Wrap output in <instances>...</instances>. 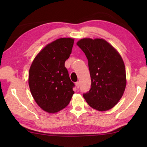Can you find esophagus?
<instances>
[{
    "instance_id": "1",
    "label": "esophagus",
    "mask_w": 147,
    "mask_h": 147,
    "mask_svg": "<svg viewBox=\"0 0 147 147\" xmlns=\"http://www.w3.org/2000/svg\"><path fill=\"white\" fill-rule=\"evenodd\" d=\"M76 88H80V82H76Z\"/></svg>"
}]
</instances>
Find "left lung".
<instances>
[{
    "instance_id": "obj_1",
    "label": "left lung",
    "mask_w": 147,
    "mask_h": 147,
    "mask_svg": "<svg viewBox=\"0 0 147 147\" xmlns=\"http://www.w3.org/2000/svg\"><path fill=\"white\" fill-rule=\"evenodd\" d=\"M77 45L88 59L92 82L91 88L83 93V97L96 110H109L117 104L125 90L126 69L123 59L104 39L83 38Z\"/></svg>"
}]
</instances>
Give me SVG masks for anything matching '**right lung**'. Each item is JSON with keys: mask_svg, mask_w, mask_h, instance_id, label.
<instances>
[{"mask_svg": "<svg viewBox=\"0 0 147 147\" xmlns=\"http://www.w3.org/2000/svg\"><path fill=\"white\" fill-rule=\"evenodd\" d=\"M73 44L71 38L55 40L38 53L30 67V92L40 107L49 113L66 107L74 93V84L64 65Z\"/></svg>", "mask_w": 147, "mask_h": 147, "instance_id": "1", "label": "right lung"}]
</instances>
